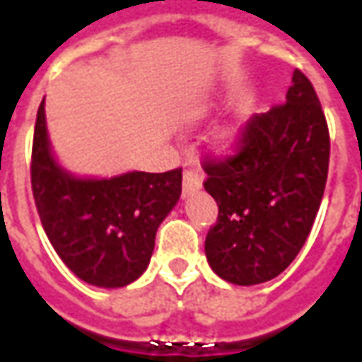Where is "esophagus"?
Listing matches in <instances>:
<instances>
[{
  "mask_svg": "<svg viewBox=\"0 0 362 362\" xmlns=\"http://www.w3.org/2000/svg\"><path fill=\"white\" fill-rule=\"evenodd\" d=\"M202 184H204L202 174L197 173V170H186V173H184V186H182V189H184V197L197 192V189L202 188Z\"/></svg>",
  "mask_w": 362,
  "mask_h": 362,
  "instance_id": "obj_1",
  "label": "esophagus"
}]
</instances>
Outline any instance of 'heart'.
I'll return each mask as SVG.
<instances>
[{
	"mask_svg": "<svg viewBox=\"0 0 362 362\" xmlns=\"http://www.w3.org/2000/svg\"><path fill=\"white\" fill-rule=\"evenodd\" d=\"M221 139L225 143H230L233 139H235V129L230 127V129H227V132H223V135H221Z\"/></svg>",
	"mask_w": 362,
	"mask_h": 362,
	"instance_id": "1",
	"label": "heart"
}]
</instances>
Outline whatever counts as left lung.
Returning <instances> with one entry per match:
<instances>
[{"instance_id":"left-lung-1","label":"left lung","mask_w":362,"mask_h":362,"mask_svg":"<svg viewBox=\"0 0 362 362\" xmlns=\"http://www.w3.org/2000/svg\"><path fill=\"white\" fill-rule=\"evenodd\" d=\"M329 134L316 90L295 69L287 103L246 124L240 151L205 163V189L219 205L205 256L221 279L258 285L291 266L324 196Z\"/></svg>"}]
</instances>
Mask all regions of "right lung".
<instances>
[{
	"label": "right lung",
	"instance_id": "1",
	"mask_svg": "<svg viewBox=\"0 0 362 362\" xmlns=\"http://www.w3.org/2000/svg\"><path fill=\"white\" fill-rule=\"evenodd\" d=\"M30 180L54 250L79 279L103 288L126 287L141 277L158 225L182 194V168L110 178L69 173L52 151L44 100L36 114Z\"/></svg>",
	"mask_w": 362,
	"mask_h": 362
}]
</instances>
